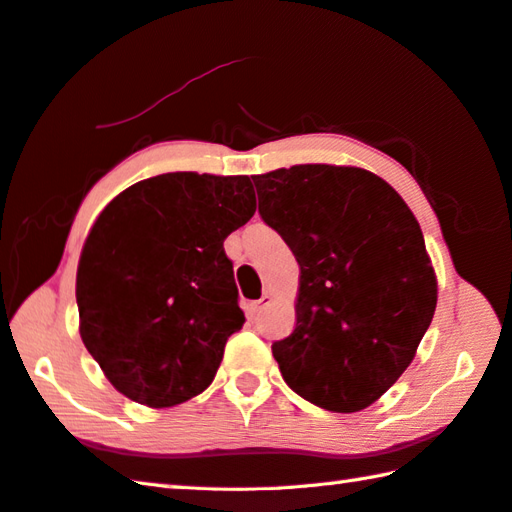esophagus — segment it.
Instances as JSON below:
<instances>
[{"label":"esophagus","instance_id":"obj_1","mask_svg":"<svg viewBox=\"0 0 512 512\" xmlns=\"http://www.w3.org/2000/svg\"><path fill=\"white\" fill-rule=\"evenodd\" d=\"M268 304H270V295H264L262 299H257V302H250V304L246 306L248 315H250V317H257Z\"/></svg>","mask_w":512,"mask_h":512}]
</instances>
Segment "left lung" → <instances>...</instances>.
Here are the masks:
<instances>
[{"label": "left lung", "mask_w": 512, "mask_h": 512, "mask_svg": "<svg viewBox=\"0 0 512 512\" xmlns=\"http://www.w3.org/2000/svg\"><path fill=\"white\" fill-rule=\"evenodd\" d=\"M253 182L259 215L302 270L295 330L273 344L284 382L333 413L364 410L402 377L433 322L422 228L364 168L302 164Z\"/></svg>", "instance_id": "1"}]
</instances>
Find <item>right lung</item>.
Masks as SVG:
<instances>
[{"label":"right lung","instance_id":"right-lung-1","mask_svg":"<svg viewBox=\"0 0 512 512\" xmlns=\"http://www.w3.org/2000/svg\"><path fill=\"white\" fill-rule=\"evenodd\" d=\"M255 215L250 177L137 182L90 228L77 266L79 335L108 382L150 408L210 386L244 326L224 239Z\"/></svg>","mask_w":512,"mask_h":512}]
</instances>
